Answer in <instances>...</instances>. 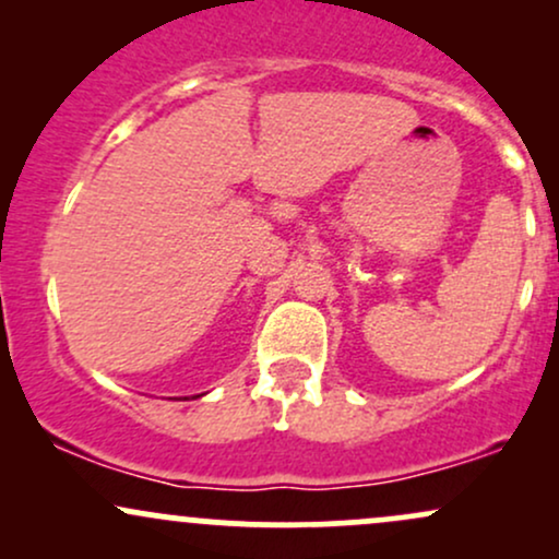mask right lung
<instances>
[{"label":"right lung","instance_id":"obj_1","mask_svg":"<svg viewBox=\"0 0 559 559\" xmlns=\"http://www.w3.org/2000/svg\"><path fill=\"white\" fill-rule=\"evenodd\" d=\"M183 400H186V396H183Z\"/></svg>","mask_w":559,"mask_h":559}]
</instances>
